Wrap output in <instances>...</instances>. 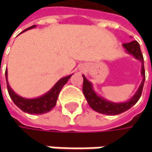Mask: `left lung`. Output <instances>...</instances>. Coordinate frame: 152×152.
Here are the masks:
<instances>
[{
  "mask_svg": "<svg viewBox=\"0 0 152 152\" xmlns=\"http://www.w3.org/2000/svg\"><path fill=\"white\" fill-rule=\"evenodd\" d=\"M123 46L124 47V49L129 54H131L136 59L141 61V63H142L141 74L143 76L142 82L140 85L138 91H136V93L134 95V96L132 97L129 101L125 102H121V103H115V102L107 101L106 99L97 96V94L95 92L93 87H92L91 82L86 79L85 75H83V78H84V85H83L84 95H85L90 107L99 113L106 114V115H118V114L122 113L124 112L128 111L129 109H130L139 101V99L141 96L144 83H145V75L143 55H142L141 50H140V44L136 40H133L131 42L123 44Z\"/></svg>",
  "mask_w": 152,
  "mask_h": 152,
  "instance_id": "8db88e82",
  "label": "left lung"
}]
</instances>
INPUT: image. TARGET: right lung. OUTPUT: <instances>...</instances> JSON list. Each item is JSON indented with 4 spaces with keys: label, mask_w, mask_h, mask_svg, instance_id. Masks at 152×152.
<instances>
[{
    "label": "right lung",
    "mask_w": 152,
    "mask_h": 152,
    "mask_svg": "<svg viewBox=\"0 0 152 152\" xmlns=\"http://www.w3.org/2000/svg\"><path fill=\"white\" fill-rule=\"evenodd\" d=\"M35 28V25L28 28L24 29L22 33L25 32L28 29ZM6 80H7V91H8L9 96L12 98V102L18 108L24 113L30 114H44L50 112L52 110L56 104V100L59 96V93L61 91V88L64 86V85L68 81V79L71 78L72 75H68L67 77H64L60 80L57 81L50 91L47 93H45L42 96L34 98V99H27L23 97L19 96L17 95L14 91H12L7 81V71H6ZM1 83V82H0Z\"/></svg>",
    "instance_id": "obj_1"
}]
</instances>
